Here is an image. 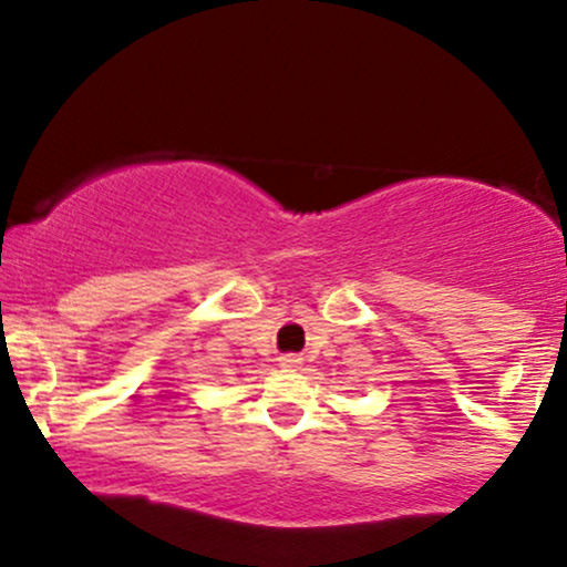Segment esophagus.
<instances>
[{
	"label": "esophagus",
	"mask_w": 567,
	"mask_h": 567,
	"mask_svg": "<svg viewBox=\"0 0 567 567\" xmlns=\"http://www.w3.org/2000/svg\"><path fill=\"white\" fill-rule=\"evenodd\" d=\"M279 365H282L285 370H296V368H301V357L285 354V357H279Z\"/></svg>",
	"instance_id": "1"
}]
</instances>
